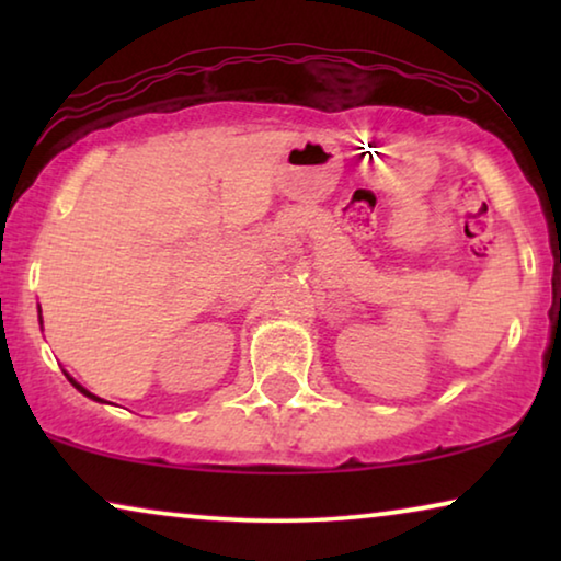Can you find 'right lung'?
<instances>
[{"mask_svg":"<svg viewBox=\"0 0 561 561\" xmlns=\"http://www.w3.org/2000/svg\"><path fill=\"white\" fill-rule=\"evenodd\" d=\"M37 313H41V306H37ZM41 324H43V317H41ZM66 373V370H64ZM66 378H68V382H71V386L76 388V390H79V393H83V396H87V398H91V401H102V398H99V396H94V393H89V390L87 388H83L81 386V382H76L73 378H71V375H68L66 373Z\"/></svg>","mask_w":561,"mask_h":561,"instance_id":"obj_1","label":"right lung"}]
</instances>
